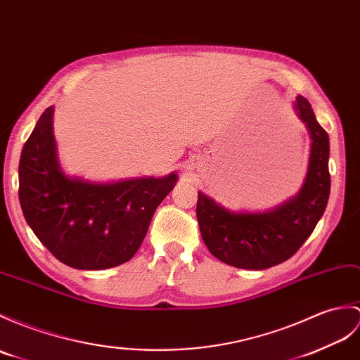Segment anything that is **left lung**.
I'll list each match as a JSON object with an SVG mask.
<instances>
[{
  "label": "left lung",
  "instance_id": "obj_1",
  "mask_svg": "<svg viewBox=\"0 0 360 360\" xmlns=\"http://www.w3.org/2000/svg\"><path fill=\"white\" fill-rule=\"evenodd\" d=\"M297 118L310 133L311 146L302 187L271 210L233 212L202 191L196 216L207 248L236 269L265 270L293 256L311 235L330 196V139L317 122L311 104L297 95Z\"/></svg>",
  "mask_w": 360,
  "mask_h": 360
}]
</instances>
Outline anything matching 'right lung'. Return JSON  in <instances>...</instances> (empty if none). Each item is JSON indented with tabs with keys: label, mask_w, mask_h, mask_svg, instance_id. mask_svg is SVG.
<instances>
[{
	"label": "right lung",
	"mask_w": 360,
	"mask_h": 360,
	"mask_svg": "<svg viewBox=\"0 0 360 360\" xmlns=\"http://www.w3.org/2000/svg\"><path fill=\"white\" fill-rule=\"evenodd\" d=\"M53 112V105L46 108L21 152L24 218L49 252L72 269L105 270L130 261L178 173L112 182L69 176L58 158Z\"/></svg>",
	"instance_id": "obj_1"
}]
</instances>
